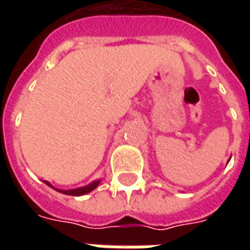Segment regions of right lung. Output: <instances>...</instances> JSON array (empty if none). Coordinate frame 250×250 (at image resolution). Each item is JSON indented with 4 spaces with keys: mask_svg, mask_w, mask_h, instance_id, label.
Masks as SVG:
<instances>
[{
    "mask_svg": "<svg viewBox=\"0 0 250 250\" xmlns=\"http://www.w3.org/2000/svg\"><path fill=\"white\" fill-rule=\"evenodd\" d=\"M44 182H45L48 186H51V184H49V182H46V181H44ZM99 182H100V181H95V182L89 184L88 186H84V188H72V190H57V191H60V193H62V194H66V195H84V194L92 191L93 188L98 186Z\"/></svg>",
    "mask_w": 250,
    "mask_h": 250,
    "instance_id": "obj_1",
    "label": "right lung"
}]
</instances>
